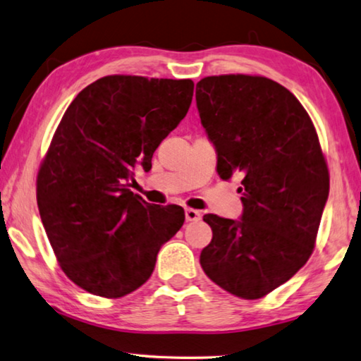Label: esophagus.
Instances as JSON below:
<instances>
[{"label":"esophagus","instance_id":"esophagus-1","mask_svg":"<svg viewBox=\"0 0 361 361\" xmlns=\"http://www.w3.org/2000/svg\"><path fill=\"white\" fill-rule=\"evenodd\" d=\"M185 216H186V221H199L202 218V213L199 212V209L186 208Z\"/></svg>","mask_w":361,"mask_h":361}]
</instances>
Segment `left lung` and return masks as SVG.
I'll return each instance as SVG.
<instances>
[{
    "mask_svg": "<svg viewBox=\"0 0 361 361\" xmlns=\"http://www.w3.org/2000/svg\"><path fill=\"white\" fill-rule=\"evenodd\" d=\"M200 120L222 180L241 176L240 221L205 214L213 238L200 254L207 276L235 297L257 300L289 281L316 245L330 176L305 107L262 75L205 77Z\"/></svg>",
    "mask_w": 361,
    "mask_h": 361,
    "instance_id": "1",
    "label": "left lung"
}]
</instances>
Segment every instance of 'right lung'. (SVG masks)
Instances as JSON below:
<instances>
[{"instance_id": "right-lung-1", "label": "right lung", "mask_w": 361, "mask_h": 361, "mask_svg": "<svg viewBox=\"0 0 361 361\" xmlns=\"http://www.w3.org/2000/svg\"><path fill=\"white\" fill-rule=\"evenodd\" d=\"M191 78L106 75L64 112L37 172L42 224L64 274L97 297L120 298L152 276L161 246L185 222L181 207L130 191L134 170L186 116Z\"/></svg>"}]
</instances>
